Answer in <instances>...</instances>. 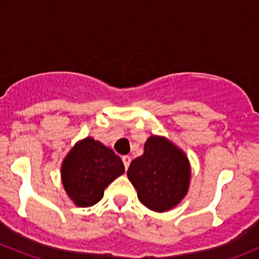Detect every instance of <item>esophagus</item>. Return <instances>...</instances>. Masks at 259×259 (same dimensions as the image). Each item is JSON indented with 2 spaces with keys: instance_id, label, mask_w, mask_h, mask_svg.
<instances>
[{
  "instance_id": "obj_1",
  "label": "esophagus",
  "mask_w": 259,
  "mask_h": 259,
  "mask_svg": "<svg viewBox=\"0 0 259 259\" xmlns=\"http://www.w3.org/2000/svg\"><path fill=\"white\" fill-rule=\"evenodd\" d=\"M122 162H124L125 168H126V170H127V167H129L130 162H132V157H130V156H122Z\"/></svg>"
}]
</instances>
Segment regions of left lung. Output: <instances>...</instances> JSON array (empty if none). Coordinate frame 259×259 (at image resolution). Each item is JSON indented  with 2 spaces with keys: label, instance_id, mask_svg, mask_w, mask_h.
<instances>
[{
  "label": "left lung",
  "instance_id": "obj_1",
  "mask_svg": "<svg viewBox=\"0 0 259 259\" xmlns=\"http://www.w3.org/2000/svg\"><path fill=\"white\" fill-rule=\"evenodd\" d=\"M127 178L147 208L168 211L189 189V159L168 139L152 135L144 144V153L130 163Z\"/></svg>",
  "mask_w": 259,
  "mask_h": 259
}]
</instances>
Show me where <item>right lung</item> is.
I'll return each instance as SVG.
<instances>
[{
    "label": "right lung",
    "mask_w": 259,
    "mask_h": 259,
    "mask_svg": "<svg viewBox=\"0 0 259 259\" xmlns=\"http://www.w3.org/2000/svg\"><path fill=\"white\" fill-rule=\"evenodd\" d=\"M124 172L121 158L91 137L75 144L61 165L65 192L79 207L100 202L108 184Z\"/></svg>",
    "instance_id": "obj_1"
}]
</instances>
